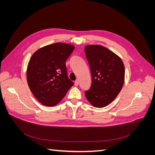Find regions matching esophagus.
Returning <instances> with one entry per match:
<instances>
[{
	"mask_svg": "<svg viewBox=\"0 0 155 155\" xmlns=\"http://www.w3.org/2000/svg\"><path fill=\"white\" fill-rule=\"evenodd\" d=\"M74 85H75V86H78V85H79V81H78V80H76V81H75Z\"/></svg>",
	"mask_w": 155,
	"mask_h": 155,
	"instance_id": "34e87169",
	"label": "esophagus"
}]
</instances>
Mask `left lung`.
Instances as JSON below:
<instances>
[{
	"mask_svg": "<svg viewBox=\"0 0 155 155\" xmlns=\"http://www.w3.org/2000/svg\"><path fill=\"white\" fill-rule=\"evenodd\" d=\"M85 52L92 76L85 97L94 107H105L114 100L123 87L124 64L118 55L101 45H87Z\"/></svg>",
	"mask_w": 155,
	"mask_h": 155,
	"instance_id": "obj_1",
	"label": "left lung"
}]
</instances>
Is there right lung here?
<instances>
[{
    "instance_id": "add662e5",
    "label": "right lung",
    "mask_w": 155,
    "mask_h": 155,
    "mask_svg": "<svg viewBox=\"0 0 155 155\" xmlns=\"http://www.w3.org/2000/svg\"><path fill=\"white\" fill-rule=\"evenodd\" d=\"M74 50V45L56 43L43 46L31 55L27 67L28 85L43 105H56L73 86L65 62Z\"/></svg>"
}]
</instances>
